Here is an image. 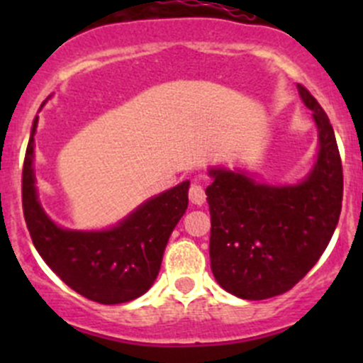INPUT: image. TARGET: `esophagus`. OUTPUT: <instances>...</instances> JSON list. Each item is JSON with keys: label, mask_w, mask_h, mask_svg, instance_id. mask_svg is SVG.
Listing matches in <instances>:
<instances>
[{"label": "esophagus", "mask_w": 363, "mask_h": 363, "mask_svg": "<svg viewBox=\"0 0 363 363\" xmlns=\"http://www.w3.org/2000/svg\"><path fill=\"white\" fill-rule=\"evenodd\" d=\"M205 199H207V195H205V189L202 186L191 184V188H189V200L195 205H202L205 203Z\"/></svg>", "instance_id": "obj_1"}]
</instances>
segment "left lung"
<instances>
[{
    "label": "left lung",
    "mask_w": 363,
    "mask_h": 363,
    "mask_svg": "<svg viewBox=\"0 0 363 363\" xmlns=\"http://www.w3.org/2000/svg\"><path fill=\"white\" fill-rule=\"evenodd\" d=\"M313 111L320 155L296 186L258 184L246 174L211 170V269L223 290L263 300L295 286L320 259L342 207V163L334 128L316 98L298 86Z\"/></svg>",
    "instance_id": "1"
}]
</instances>
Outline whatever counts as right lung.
I'll return each instance as SVG.
<instances>
[{
	"label": "right lung",
	"mask_w": 363,
	"mask_h": 363,
	"mask_svg": "<svg viewBox=\"0 0 363 363\" xmlns=\"http://www.w3.org/2000/svg\"><path fill=\"white\" fill-rule=\"evenodd\" d=\"M23 167V211L29 235L43 262L72 290L93 302L123 303L144 295L160 272L172 230L188 208L189 182L161 193L119 226L105 232H73L54 225L36 200L33 145Z\"/></svg>",
	"instance_id": "right-lung-1"
}]
</instances>
